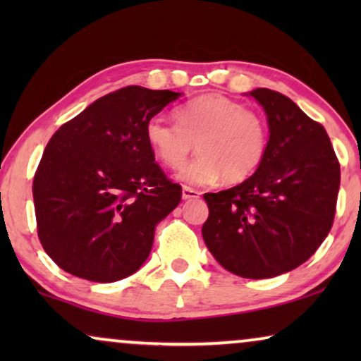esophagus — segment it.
I'll use <instances>...</instances> for the list:
<instances>
[{"mask_svg": "<svg viewBox=\"0 0 361 361\" xmlns=\"http://www.w3.org/2000/svg\"><path fill=\"white\" fill-rule=\"evenodd\" d=\"M200 192L195 190V189H190V187L184 185L182 187V199L184 200H190V199H199Z\"/></svg>", "mask_w": 361, "mask_h": 361, "instance_id": "1", "label": "esophagus"}]
</instances>
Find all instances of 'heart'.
<instances>
[{"instance_id":"b5f03b06","label":"heart","mask_w":361,"mask_h":361,"mask_svg":"<svg viewBox=\"0 0 361 361\" xmlns=\"http://www.w3.org/2000/svg\"><path fill=\"white\" fill-rule=\"evenodd\" d=\"M177 125L154 116L145 136L157 159L171 169L184 166L194 151L200 156L180 171L182 180L214 184L225 176L240 182L258 169L266 152V126L256 113L219 93L197 97L176 110Z\"/></svg>"}]
</instances>
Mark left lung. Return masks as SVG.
<instances>
[{"label": "left lung", "instance_id": "8db88e82", "mask_svg": "<svg viewBox=\"0 0 361 361\" xmlns=\"http://www.w3.org/2000/svg\"><path fill=\"white\" fill-rule=\"evenodd\" d=\"M263 106L269 140L255 174L205 194L202 236L212 256L241 278L289 273L312 256L334 224L340 164L327 131L283 93H246Z\"/></svg>", "mask_w": 361, "mask_h": 361}]
</instances>
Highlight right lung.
I'll return each mask as SVG.
<instances>
[{
	"label": "right lung",
	"instance_id": "1",
	"mask_svg": "<svg viewBox=\"0 0 361 361\" xmlns=\"http://www.w3.org/2000/svg\"><path fill=\"white\" fill-rule=\"evenodd\" d=\"M182 93L125 87L88 105L47 142L34 176L37 235L77 278L115 283L145 264L180 202L146 142V123Z\"/></svg>",
	"mask_w": 361,
	"mask_h": 361
}]
</instances>
